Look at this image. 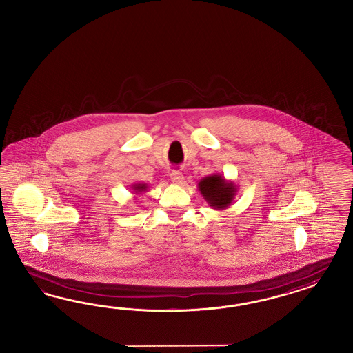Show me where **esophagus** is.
I'll return each mask as SVG.
<instances>
[{
    "mask_svg": "<svg viewBox=\"0 0 353 353\" xmlns=\"http://www.w3.org/2000/svg\"><path fill=\"white\" fill-rule=\"evenodd\" d=\"M171 181L176 185H181L183 182V174L181 172L173 171L171 173Z\"/></svg>",
    "mask_w": 353,
    "mask_h": 353,
    "instance_id": "esophagus-1",
    "label": "esophagus"
}]
</instances>
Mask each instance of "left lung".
Segmentation results:
<instances>
[{
  "label": "left lung",
  "instance_id": "8db88e82",
  "mask_svg": "<svg viewBox=\"0 0 353 353\" xmlns=\"http://www.w3.org/2000/svg\"><path fill=\"white\" fill-rule=\"evenodd\" d=\"M198 190L210 207L223 211L233 203L238 188L234 182L226 180L223 174L214 173L198 182Z\"/></svg>",
  "mask_w": 353,
  "mask_h": 353
}]
</instances>
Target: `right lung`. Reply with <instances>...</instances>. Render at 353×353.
<instances>
[{
	"label": "right lung",
	"instance_id": "1",
	"mask_svg": "<svg viewBox=\"0 0 353 353\" xmlns=\"http://www.w3.org/2000/svg\"><path fill=\"white\" fill-rule=\"evenodd\" d=\"M130 188H132V190H133V194H136V195H139V194H142V192H145L149 189L148 183H143V182L133 183Z\"/></svg>",
	"mask_w": 353,
	"mask_h": 353
}]
</instances>
